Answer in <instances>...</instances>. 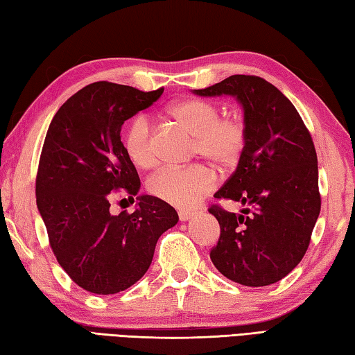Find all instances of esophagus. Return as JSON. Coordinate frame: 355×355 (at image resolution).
<instances>
[{
	"mask_svg": "<svg viewBox=\"0 0 355 355\" xmlns=\"http://www.w3.org/2000/svg\"><path fill=\"white\" fill-rule=\"evenodd\" d=\"M178 217H180V221H187V220L193 217V212H189V211H180V212H178Z\"/></svg>",
	"mask_w": 355,
	"mask_h": 355,
	"instance_id": "esophagus-1",
	"label": "esophagus"
}]
</instances>
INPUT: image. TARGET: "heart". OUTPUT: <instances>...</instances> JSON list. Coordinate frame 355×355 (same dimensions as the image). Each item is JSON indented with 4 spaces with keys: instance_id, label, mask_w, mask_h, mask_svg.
<instances>
[{
    "instance_id": "heart-1",
    "label": "heart",
    "mask_w": 355,
    "mask_h": 355,
    "mask_svg": "<svg viewBox=\"0 0 355 355\" xmlns=\"http://www.w3.org/2000/svg\"><path fill=\"white\" fill-rule=\"evenodd\" d=\"M171 118L196 135L193 157H205L218 168H231L239 162L246 144V129L239 116H221L212 101L186 98L169 106ZM124 150L138 168L148 169L157 162V140L150 120L138 115L124 134ZM215 175L205 166L164 168L148 180L152 196L177 207H192L211 192Z\"/></svg>"
}]
</instances>
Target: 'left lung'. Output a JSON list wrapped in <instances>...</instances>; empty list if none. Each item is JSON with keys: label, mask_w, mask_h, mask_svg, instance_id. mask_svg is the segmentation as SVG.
Returning <instances> with one entry per match:
<instances>
[{"label": "left lung", "mask_w": 355, "mask_h": 355, "mask_svg": "<svg viewBox=\"0 0 355 355\" xmlns=\"http://www.w3.org/2000/svg\"><path fill=\"white\" fill-rule=\"evenodd\" d=\"M200 96H234L243 109L246 144L237 169L214 193L240 201V214L212 206L220 239L211 260L226 279L268 286L302 261L320 214L314 143L294 104L254 75H232Z\"/></svg>", "instance_id": "1"}]
</instances>
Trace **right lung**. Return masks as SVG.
Here are the masks:
<instances>
[{
	"mask_svg": "<svg viewBox=\"0 0 355 355\" xmlns=\"http://www.w3.org/2000/svg\"><path fill=\"white\" fill-rule=\"evenodd\" d=\"M163 90L92 83L62 104L46 134L38 211L61 268L92 294H116L140 280L159 235L178 221L171 205L152 196H137L132 214L108 211L110 193L123 189L133 199L141 187L121 143L123 124Z\"/></svg>",
	"mask_w": 355,
	"mask_h": 355,
	"instance_id": "add662e5",
	"label": "right lung"
}]
</instances>
